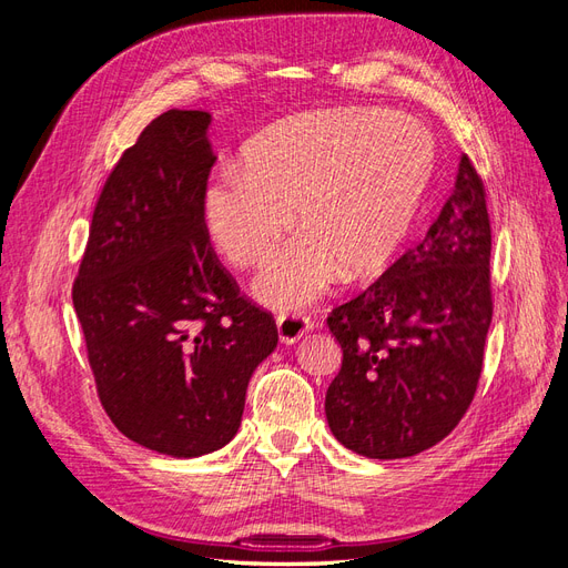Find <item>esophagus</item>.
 Wrapping results in <instances>:
<instances>
[{
	"label": "esophagus",
	"instance_id": "1",
	"mask_svg": "<svg viewBox=\"0 0 568 568\" xmlns=\"http://www.w3.org/2000/svg\"><path fill=\"white\" fill-rule=\"evenodd\" d=\"M311 317L303 313H282L277 317V332H280V341L282 343H296L307 329H311Z\"/></svg>",
	"mask_w": 568,
	"mask_h": 568
}]
</instances>
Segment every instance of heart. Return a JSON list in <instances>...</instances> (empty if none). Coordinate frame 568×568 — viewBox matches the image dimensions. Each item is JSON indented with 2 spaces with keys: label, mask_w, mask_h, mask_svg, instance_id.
Here are the masks:
<instances>
[{
  "label": "heart",
  "mask_w": 568,
  "mask_h": 568,
  "mask_svg": "<svg viewBox=\"0 0 568 568\" xmlns=\"http://www.w3.org/2000/svg\"><path fill=\"white\" fill-rule=\"evenodd\" d=\"M434 173L419 120L395 111L336 109L274 125L203 189L201 222L236 267L265 263L296 213L301 234L253 284L274 307L320 298L338 274L386 270L415 227Z\"/></svg>",
  "instance_id": "1"
}]
</instances>
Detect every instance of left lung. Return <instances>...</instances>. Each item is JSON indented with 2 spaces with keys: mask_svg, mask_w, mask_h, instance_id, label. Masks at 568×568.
Instances as JSON below:
<instances>
[{
  "mask_svg": "<svg viewBox=\"0 0 568 568\" xmlns=\"http://www.w3.org/2000/svg\"><path fill=\"white\" fill-rule=\"evenodd\" d=\"M488 265L486 189L462 156L424 242L326 320L343 351L324 400L341 445L369 459H400L434 448L459 424L493 320Z\"/></svg>",
  "mask_w": 568,
  "mask_h": 568,
  "instance_id": "8db88e82",
  "label": "left lung"
}]
</instances>
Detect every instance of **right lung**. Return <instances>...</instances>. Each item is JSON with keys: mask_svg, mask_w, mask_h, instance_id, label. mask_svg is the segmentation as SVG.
I'll return each instance as SVG.
<instances>
[{"mask_svg": "<svg viewBox=\"0 0 568 568\" xmlns=\"http://www.w3.org/2000/svg\"><path fill=\"white\" fill-rule=\"evenodd\" d=\"M211 113L153 118L101 189L73 305L120 434L170 457L227 445L277 324L239 294L201 222Z\"/></svg>", "mask_w": 568, "mask_h": 568, "instance_id": "1", "label": "right lung"}]
</instances>
